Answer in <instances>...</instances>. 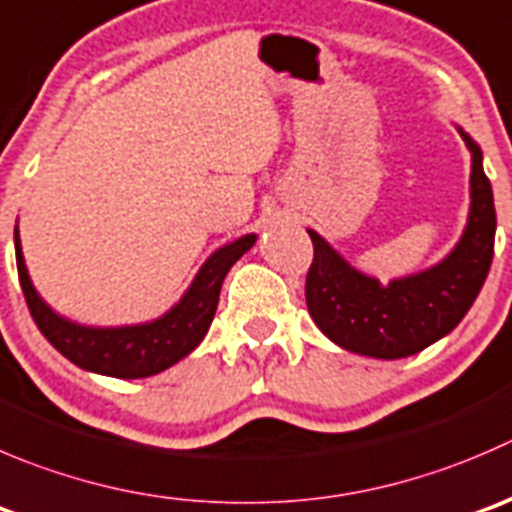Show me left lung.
Masks as SVG:
<instances>
[{"label":"left lung","instance_id":"1","mask_svg":"<svg viewBox=\"0 0 512 512\" xmlns=\"http://www.w3.org/2000/svg\"><path fill=\"white\" fill-rule=\"evenodd\" d=\"M470 150V210L453 250L435 265L382 285L352 267L330 242L307 230L315 260L305 282L315 325L342 350L377 360H400L425 350L458 327L478 297L495 245L493 187L483 172V150L458 127Z\"/></svg>","mask_w":512,"mask_h":512}]
</instances>
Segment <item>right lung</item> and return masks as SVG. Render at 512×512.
Instances as JSON below:
<instances>
[{"mask_svg":"<svg viewBox=\"0 0 512 512\" xmlns=\"http://www.w3.org/2000/svg\"><path fill=\"white\" fill-rule=\"evenodd\" d=\"M255 242L257 235L250 232V235L237 237L235 242H227L220 250L212 252L202 262L185 295L165 315L137 322V325L97 327L69 320L44 302V297L39 295L32 277H29L27 265H24L22 240H19V230L14 227L19 282H22L29 312H32L42 335L82 370L107 377H122V380L157 375L200 345L202 337L210 330L212 317H215L220 287L227 272Z\"/></svg>","mask_w":512,"mask_h":512,"instance_id":"obj_1","label":"right lung"}]
</instances>
